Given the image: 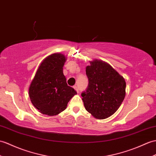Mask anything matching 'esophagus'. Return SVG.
Returning a JSON list of instances; mask_svg holds the SVG:
<instances>
[{
	"label": "esophagus",
	"mask_w": 156,
	"mask_h": 156,
	"mask_svg": "<svg viewBox=\"0 0 156 156\" xmlns=\"http://www.w3.org/2000/svg\"><path fill=\"white\" fill-rule=\"evenodd\" d=\"M73 88L75 89V90H76V91L77 92V93H79V90H78V87H77V86H73Z\"/></svg>",
	"instance_id": "1"
}]
</instances>
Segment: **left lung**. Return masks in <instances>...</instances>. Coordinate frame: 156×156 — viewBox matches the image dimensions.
Instances as JSON below:
<instances>
[{
    "label": "left lung",
    "instance_id": "1",
    "mask_svg": "<svg viewBox=\"0 0 156 156\" xmlns=\"http://www.w3.org/2000/svg\"><path fill=\"white\" fill-rule=\"evenodd\" d=\"M86 68L88 86L82 93L86 110L97 119H106L118 110L126 96V81L109 64L90 62Z\"/></svg>",
    "mask_w": 156,
    "mask_h": 156
}]
</instances>
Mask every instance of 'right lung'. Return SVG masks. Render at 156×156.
<instances>
[{"label":"right lung","mask_w":156,"mask_h":156,"mask_svg":"<svg viewBox=\"0 0 156 156\" xmlns=\"http://www.w3.org/2000/svg\"><path fill=\"white\" fill-rule=\"evenodd\" d=\"M66 58L60 53L52 54L43 60L29 87L32 104L41 113L56 115L64 111L76 92L68 86L63 74Z\"/></svg>","instance_id":"obj_1"}]
</instances>
